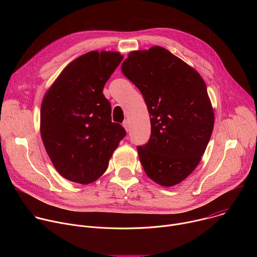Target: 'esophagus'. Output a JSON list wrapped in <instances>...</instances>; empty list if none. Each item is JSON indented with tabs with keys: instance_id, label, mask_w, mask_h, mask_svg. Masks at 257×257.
Listing matches in <instances>:
<instances>
[{
	"instance_id": "34e87169",
	"label": "esophagus",
	"mask_w": 257,
	"mask_h": 257,
	"mask_svg": "<svg viewBox=\"0 0 257 257\" xmlns=\"http://www.w3.org/2000/svg\"><path fill=\"white\" fill-rule=\"evenodd\" d=\"M122 125H123V127L125 128V130H126V131H128V130H129V121H128V120H125V121L123 122V124H122Z\"/></svg>"
}]
</instances>
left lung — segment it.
Segmentation results:
<instances>
[{
  "instance_id": "1",
  "label": "left lung",
  "mask_w": 257,
  "mask_h": 257,
  "mask_svg": "<svg viewBox=\"0 0 257 257\" xmlns=\"http://www.w3.org/2000/svg\"><path fill=\"white\" fill-rule=\"evenodd\" d=\"M122 72L142 93L151 117V138L137 148L141 165L159 185H177L198 166L212 133L205 82L194 68L158 46L129 53Z\"/></svg>"
}]
</instances>
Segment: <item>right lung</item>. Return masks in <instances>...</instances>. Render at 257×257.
<instances>
[{
  "instance_id": "obj_1",
  "label": "right lung",
  "mask_w": 257,
  "mask_h": 257,
  "mask_svg": "<svg viewBox=\"0 0 257 257\" xmlns=\"http://www.w3.org/2000/svg\"><path fill=\"white\" fill-rule=\"evenodd\" d=\"M118 52L91 51L68 64L47 90L41 135L55 169L65 179L89 184L107 169L126 135L112 122L103 86L122 62Z\"/></svg>"
}]
</instances>
